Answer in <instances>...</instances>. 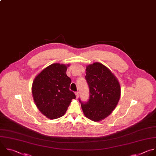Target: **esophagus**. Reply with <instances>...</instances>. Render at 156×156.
<instances>
[{"label":"esophagus","instance_id":"esophagus-1","mask_svg":"<svg viewBox=\"0 0 156 156\" xmlns=\"http://www.w3.org/2000/svg\"><path fill=\"white\" fill-rule=\"evenodd\" d=\"M75 94L76 98H78V96H79V94H78V92H76Z\"/></svg>","mask_w":156,"mask_h":156}]
</instances>
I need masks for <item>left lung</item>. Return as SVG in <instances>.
I'll return each mask as SVG.
<instances>
[{
	"label": "left lung",
	"mask_w": 156,
	"mask_h": 156,
	"mask_svg": "<svg viewBox=\"0 0 156 156\" xmlns=\"http://www.w3.org/2000/svg\"><path fill=\"white\" fill-rule=\"evenodd\" d=\"M86 80L89 87V99L81 103L86 118L98 122L115 109L121 97V86L112 71L103 64L94 62L86 66Z\"/></svg>",
	"instance_id": "obj_1"
}]
</instances>
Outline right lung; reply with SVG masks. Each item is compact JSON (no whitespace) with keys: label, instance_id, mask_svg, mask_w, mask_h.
Masks as SVG:
<instances>
[{"label":"right lung","instance_id":"add662e5","mask_svg":"<svg viewBox=\"0 0 156 156\" xmlns=\"http://www.w3.org/2000/svg\"><path fill=\"white\" fill-rule=\"evenodd\" d=\"M70 64H51L34 78L32 93L38 110L50 119L64 116L72 100L76 98L70 90L71 79L66 72Z\"/></svg>","mask_w":156,"mask_h":156}]
</instances>
